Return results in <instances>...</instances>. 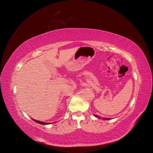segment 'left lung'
<instances>
[{"instance_id": "left-lung-1", "label": "left lung", "mask_w": 153, "mask_h": 153, "mask_svg": "<svg viewBox=\"0 0 153 153\" xmlns=\"http://www.w3.org/2000/svg\"><path fill=\"white\" fill-rule=\"evenodd\" d=\"M94 115L96 117H97V118H100L99 116H98V115H97V114H94ZM102 118V120H110V118Z\"/></svg>"}]
</instances>
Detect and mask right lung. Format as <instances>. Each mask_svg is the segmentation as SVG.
I'll list each match as a JSON object with an SVG mask.
<instances>
[{
	"label": "right lung",
	"instance_id": "right-lung-1",
	"mask_svg": "<svg viewBox=\"0 0 153 153\" xmlns=\"http://www.w3.org/2000/svg\"><path fill=\"white\" fill-rule=\"evenodd\" d=\"M33 121H35V122L38 123H40L41 125H47V124H49V123H45V122H40V121H39V120H34L33 119Z\"/></svg>",
	"mask_w": 153,
	"mask_h": 153
}]
</instances>
